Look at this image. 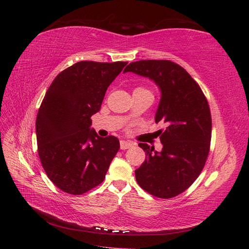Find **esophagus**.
I'll return each mask as SVG.
<instances>
[{
  "label": "esophagus",
  "mask_w": 249,
  "mask_h": 249,
  "mask_svg": "<svg viewBox=\"0 0 249 249\" xmlns=\"http://www.w3.org/2000/svg\"><path fill=\"white\" fill-rule=\"evenodd\" d=\"M120 145H121V150H127V149H130V147L133 146L134 144L131 143V142H129V141L121 140V142H120Z\"/></svg>",
  "instance_id": "34e87169"
}]
</instances>
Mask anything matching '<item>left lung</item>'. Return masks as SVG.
I'll return each instance as SVG.
<instances>
[{"mask_svg":"<svg viewBox=\"0 0 249 249\" xmlns=\"http://www.w3.org/2000/svg\"><path fill=\"white\" fill-rule=\"evenodd\" d=\"M127 71L155 82L160 91L155 122L167 125L160 136L161 151L139 143L146 158L135 171L136 179L155 197H176L196 181L209 155L212 119L208 100L192 76L171 61H137L123 72Z\"/></svg>","mask_w":249,"mask_h":249,"instance_id":"8db88e82","label":"left lung"}]
</instances>
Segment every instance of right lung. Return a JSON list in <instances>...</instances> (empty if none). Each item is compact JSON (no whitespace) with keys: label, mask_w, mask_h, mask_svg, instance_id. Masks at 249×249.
<instances>
[{"label":"right lung","mask_w":249,"mask_h":249,"mask_svg":"<svg viewBox=\"0 0 249 249\" xmlns=\"http://www.w3.org/2000/svg\"><path fill=\"white\" fill-rule=\"evenodd\" d=\"M127 62L81 61L55 77L36 118L38 155L56 187L81 195L102 183L120 149L114 136L91 128L106 91Z\"/></svg>","instance_id":"right-lung-1"}]
</instances>
